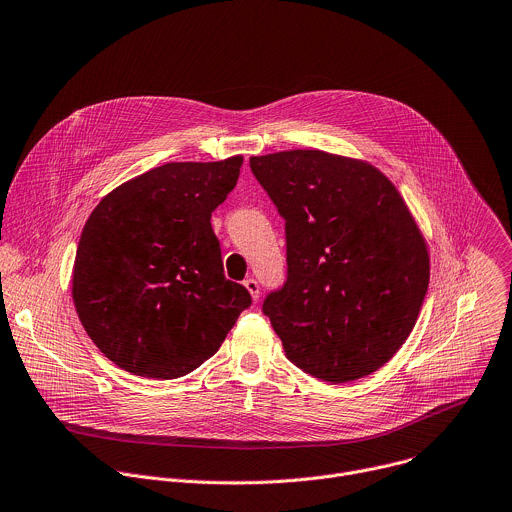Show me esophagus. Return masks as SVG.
I'll use <instances>...</instances> for the list:
<instances>
[{"label": "esophagus", "mask_w": 512, "mask_h": 512, "mask_svg": "<svg viewBox=\"0 0 512 512\" xmlns=\"http://www.w3.org/2000/svg\"><path fill=\"white\" fill-rule=\"evenodd\" d=\"M243 285H245V289L249 291L251 299H253V301H257V299H259V283H257L255 279H251V277H249V279H245V281H243Z\"/></svg>", "instance_id": "1"}]
</instances>
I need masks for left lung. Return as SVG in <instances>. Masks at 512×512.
Instances as JSON below:
<instances>
[{"label":"left lung","instance_id":"8db88e82","mask_svg":"<svg viewBox=\"0 0 512 512\" xmlns=\"http://www.w3.org/2000/svg\"><path fill=\"white\" fill-rule=\"evenodd\" d=\"M285 219L287 283L263 311L285 356L331 384L366 378L404 346L430 281L426 239L380 168L317 148L251 156Z\"/></svg>","mask_w":512,"mask_h":512}]
</instances>
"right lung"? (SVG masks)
<instances>
[{
	"mask_svg": "<svg viewBox=\"0 0 512 512\" xmlns=\"http://www.w3.org/2000/svg\"><path fill=\"white\" fill-rule=\"evenodd\" d=\"M241 164V154L166 162L110 191L90 213L72 299L86 333L118 368L154 380L187 376L249 307V291L223 275L211 227Z\"/></svg>",
	"mask_w": 512,
	"mask_h": 512,
	"instance_id": "add662e5",
	"label": "right lung"
}]
</instances>
